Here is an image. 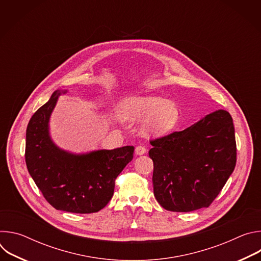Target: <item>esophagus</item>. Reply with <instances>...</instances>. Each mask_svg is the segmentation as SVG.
I'll use <instances>...</instances> for the list:
<instances>
[{"mask_svg": "<svg viewBox=\"0 0 261 261\" xmlns=\"http://www.w3.org/2000/svg\"><path fill=\"white\" fill-rule=\"evenodd\" d=\"M145 153H146V148L144 146H142V145H137L136 146V148H135V154L136 155L140 156V155H143Z\"/></svg>", "mask_w": 261, "mask_h": 261, "instance_id": "1", "label": "esophagus"}]
</instances>
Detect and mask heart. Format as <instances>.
Wrapping results in <instances>:
<instances>
[{
  "label": "heart",
  "mask_w": 261,
  "mask_h": 261,
  "mask_svg": "<svg viewBox=\"0 0 261 261\" xmlns=\"http://www.w3.org/2000/svg\"><path fill=\"white\" fill-rule=\"evenodd\" d=\"M119 115L126 122L144 120L140 126L141 133L154 135L173 129L178 120V109L162 97L130 96L120 103Z\"/></svg>",
  "instance_id": "heart-1"
}]
</instances>
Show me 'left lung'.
Returning <instances> with one entry per match:
<instances>
[{"mask_svg": "<svg viewBox=\"0 0 261 261\" xmlns=\"http://www.w3.org/2000/svg\"><path fill=\"white\" fill-rule=\"evenodd\" d=\"M151 144L148 156L154 163V195L167 211L207 207L236 167L234 126L224 109Z\"/></svg>", "mask_w": 261, "mask_h": 261, "instance_id": "8db88e82", "label": "left lung"}]
</instances>
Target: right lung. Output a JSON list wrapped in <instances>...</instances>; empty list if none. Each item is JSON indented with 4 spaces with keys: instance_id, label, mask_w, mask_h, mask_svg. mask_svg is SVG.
I'll return each instance as SVG.
<instances>
[{
    "instance_id": "1",
    "label": "right lung",
    "mask_w": 261,
    "mask_h": 261,
    "mask_svg": "<svg viewBox=\"0 0 261 261\" xmlns=\"http://www.w3.org/2000/svg\"><path fill=\"white\" fill-rule=\"evenodd\" d=\"M67 92L55 91L31 118L25 133V163L37 187L55 208L96 213L113 197L115 180L133 159L134 146L76 154L57 145L49 121L60 95Z\"/></svg>"
}]
</instances>
